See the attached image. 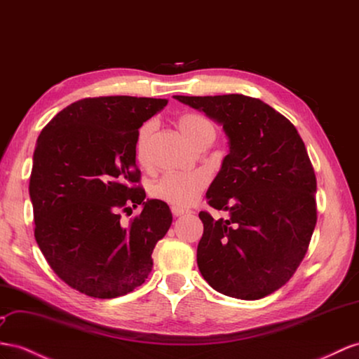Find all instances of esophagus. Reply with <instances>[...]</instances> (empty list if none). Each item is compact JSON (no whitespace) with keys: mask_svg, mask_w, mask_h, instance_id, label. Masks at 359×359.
<instances>
[{"mask_svg":"<svg viewBox=\"0 0 359 359\" xmlns=\"http://www.w3.org/2000/svg\"><path fill=\"white\" fill-rule=\"evenodd\" d=\"M171 212H172L174 217H182V215H185V214H189L191 210L179 208V206H172V208H171Z\"/></svg>","mask_w":359,"mask_h":359,"instance_id":"34e87169","label":"esophagus"}]
</instances>
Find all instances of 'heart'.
<instances>
[{
    "instance_id": "1",
    "label": "heart",
    "mask_w": 359,
    "mask_h": 359,
    "mask_svg": "<svg viewBox=\"0 0 359 359\" xmlns=\"http://www.w3.org/2000/svg\"><path fill=\"white\" fill-rule=\"evenodd\" d=\"M177 127L182 136L192 145L210 144L215 137V127L208 118L200 114L187 112L177 118ZM153 132V123H144L136 135L135 154L136 161L142 167L149 163V137ZM209 177L205 171H188V172H167L153 183L150 194L165 203L187 208L191 206L200 197L201 192L208 187Z\"/></svg>"
}]
</instances>
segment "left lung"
<instances>
[{"label": "left lung", "mask_w": 359, "mask_h": 359, "mask_svg": "<svg viewBox=\"0 0 359 359\" xmlns=\"http://www.w3.org/2000/svg\"><path fill=\"white\" fill-rule=\"evenodd\" d=\"M174 98L223 124L231 147L206 192L208 205L229 217L198 214V270L224 296H269L296 273L317 223V180L305 144L290 119L258 98Z\"/></svg>", "instance_id": "obj_1"}]
</instances>
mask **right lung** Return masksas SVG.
<instances>
[{"label": "right lung", "mask_w": 359, "mask_h": 359, "mask_svg": "<svg viewBox=\"0 0 359 359\" xmlns=\"http://www.w3.org/2000/svg\"><path fill=\"white\" fill-rule=\"evenodd\" d=\"M165 98L89 97L42 128L33 154L34 238L59 278L95 299L124 296L151 271L154 245L172 223L170 208L147 200L135 141ZM144 209L121 224V212Z\"/></svg>", "instance_id": "add662e5"}]
</instances>
